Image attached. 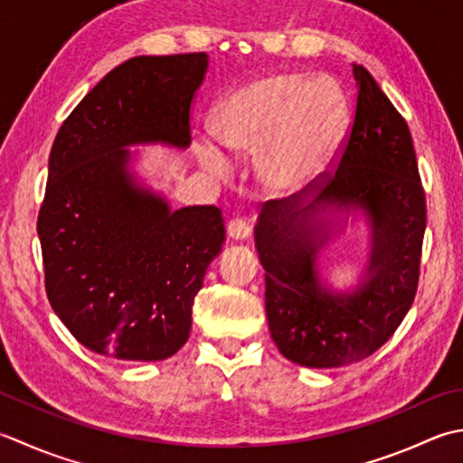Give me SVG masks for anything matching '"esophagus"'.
<instances>
[{
	"mask_svg": "<svg viewBox=\"0 0 463 463\" xmlns=\"http://www.w3.org/2000/svg\"><path fill=\"white\" fill-rule=\"evenodd\" d=\"M226 232L232 241H247L250 237V226L242 219H232L226 224Z\"/></svg>",
	"mask_w": 463,
	"mask_h": 463,
	"instance_id": "esophagus-1",
	"label": "esophagus"
}]
</instances>
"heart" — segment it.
<instances>
[{"label": "heart", "mask_w": 463, "mask_h": 463, "mask_svg": "<svg viewBox=\"0 0 463 463\" xmlns=\"http://www.w3.org/2000/svg\"><path fill=\"white\" fill-rule=\"evenodd\" d=\"M214 130L237 156L262 149V183L279 194H293L319 178L337 156L347 132L345 96L331 80L265 76L216 104ZM198 158L213 175H229V160L214 144H198Z\"/></svg>", "instance_id": "b5f03b06"}]
</instances>
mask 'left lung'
Masks as SVG:
<instances>
[{"mask_svg": "<svg viewBox=\"0 0 463 463\" xmlns=\"http://www.w3.org/2000/svg\"><path fill=\"white\" fill-rule=\"evenodd\" d=\"M357 106L337 168L313 201L265 208L255 244L265 269L269 331L283 355L331 369L369 357L400 327L420 280L425 193L411 132L364 66L353 63ZM361 210L370 224L366 277L349 294L322 285L316 255ZM345 221V219H343Z\"/></svg>", "mask_w": 463, "mask_h": 463, "instance_id": "obj_1", "label": "left lung"}]
</instances>
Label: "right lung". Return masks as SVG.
<instances>
[{"label":"right lung","instance_id":"add662e5","mask_svg":"<svg viewBox=\"0 0 463 463\" xmlns=\"http://www.w3.org/2000/svg\"><path fill=\"white\" fill-rule=\"evenodd\" d=\"M208 56H138L90 90L60 126L38 216L45 293L90 351L160 361L184 345L193 303L224 242L216 206L172 211L136 183L132 144L190 146Z\"/></svg>","mask_w":463,"mask_h":463}]
</instances>
